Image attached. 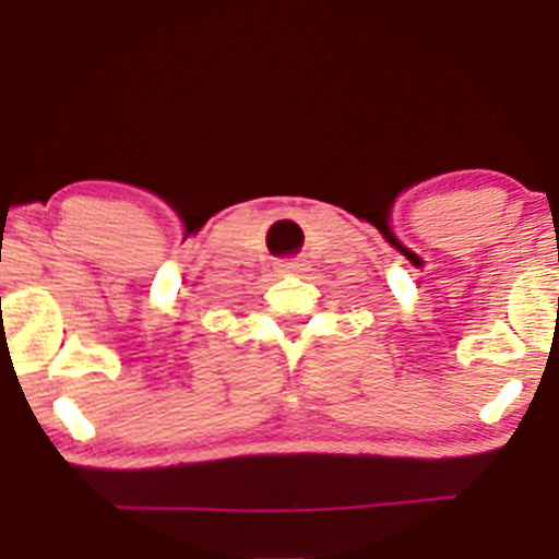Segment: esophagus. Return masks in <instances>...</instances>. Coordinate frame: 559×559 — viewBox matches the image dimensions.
I'll return each mask as SVG.
<instances>
[{"instance_id":"obj_1","label":"esophagus","mask_w":559,"mask_h":559,"mask_svg":"<svg viewBox=\"0 0 559 559\" xmlns=\"http://www.w3.org/2000/svg\"><path fill=\"white\" fill-rule=\"evenodd\" d=\"M275 270H278V273H286V275L302 273V270H306V262H302V259H281V262L275 264Z\"/></svg>"}]
</instances>
